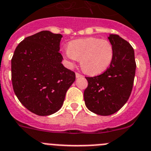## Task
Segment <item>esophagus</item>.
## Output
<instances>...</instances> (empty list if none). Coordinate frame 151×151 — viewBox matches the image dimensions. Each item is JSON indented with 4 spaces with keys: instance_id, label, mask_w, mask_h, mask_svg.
I'll return each instance as SVG.
<instances>
[{
    "instance_id": "obj_1",
    "label": "esophagus",
    "mask_w": 151,
    "mask_h": 151,
    "mask_svg": "<svg viewBox=\"0 0 151 151\" xmlns=\"http://www.w3.org/2000/svg\"><path fill=\"white\" fill-rule=\"evenodd\" d=\"M75 74H76V77H83V75H82V74H79V73H77V72H76Z\"/></svg>"
}]
</instances>
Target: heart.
Masks as SVG:
<instances>
[{
	"mask_svg": "<svg viewBox=\"0 0 151 151\" xmlns=\"http://www.w3.org/2000/svg\"><path fill=\"white\" fill-rule=\"evenodd\" d=\"M64 55L70 65L81 60V66L85 73L97 75L110 66L113 59L114 49L112 43L108 40L89 37L70 42Z\"/></svg>",
	"mask_w": 151,
	"mask_h": 151,
	"instance_id": "obj_1",
	"label": "heart"
}]
</instances>
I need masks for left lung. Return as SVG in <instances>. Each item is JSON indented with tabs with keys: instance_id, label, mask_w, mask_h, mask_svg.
I'll use <instances>...</instances> for the list:
<instances>
[{
	"instance_id": "obj_1",
	"label": "left lung",
	"mask_w": 151,
	"mask_h": 151,
	"mask_svg": "<svg viewBox=\"0 0 151 151\" xmlns=\"http://www.w3.org/2000/svg\"><path fill=\"white\" fill-rule=\"evenodd\" d=\"M114 49L113 59L100 75L86 77L88 86L83 93L89 110L99 115H109L119 111L128 101L135 75L134 52L129 42L118 35H109Z\"/></svg>"
}]
</instances>
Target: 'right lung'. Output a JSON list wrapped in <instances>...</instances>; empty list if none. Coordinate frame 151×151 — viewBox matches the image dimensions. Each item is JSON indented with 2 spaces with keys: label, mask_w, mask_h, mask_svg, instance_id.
Masks as SVG:
<instances>
[{
  "label": "right lung",
  "mask_w": 151,
  "mask_h": 151,
  "mask_svg": "<svg viewBox=\"0 0 151 151\" xmlns=\"http://www.w3.org/2000/svg\"><path fill=\"white\" fill-rule=\"evenodd\" d=\"M61 34L41 31L25 38L11 59L14 91L30 112L41 116L62 106L65 94L75 81V73L61 64Z\"/></svg>",
  "instance_id": "right-lung-1"
}]
</instances>
